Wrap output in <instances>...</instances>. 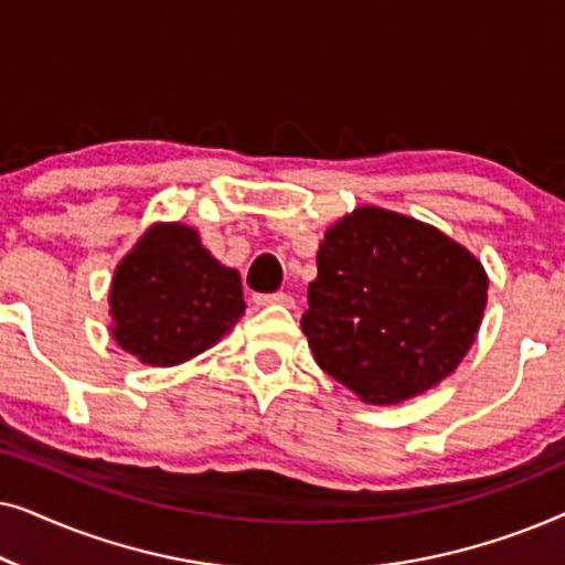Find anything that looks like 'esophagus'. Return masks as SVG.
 <instances>
[{
    "label": "esophagus",
    "instance_id": "1",
    "mask_svg": "<svg viewBox=\"0 0 565 565\" xmlns=\"http://www.w3.org/2000/svg\"><path fill=\"white\" fill-rule=\"evenodd\" d=\"M254 303H257V306H285V308H292V306H296V300H292L288 292H273V296H254Z\"/></svg>",
    "mask_w": 565,
    "mask_h": 565
}]
</instances>
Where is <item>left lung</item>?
Masks as SVG:
<instances>
[{
	"label": "left lung",
	"instance_id": "1",
	"mask_svg": "<svg viewBox=\"0 0 565 565\" xmlns=\"http://www.w3.org/2000/svg\"><path fill=\"white\" fill-rule=\"evenodd\" d=\"M300 329L316 362L365 404H401L452 373L481 327L489 277L466 246L362 205L316 254Z\"/></svg>",
	"mask_w": 565,
	"mask_h": 565
}]
</instances>
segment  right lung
I'll list each match as a JSON object with an SVG mask.
<instances>
[{
    "instance_id": "add662e5",
    "label": "right lung",
    "mask_w": 565,
    "mask_h": 565,
    "mask_svg": "<svg viewBox=\"0 0 565 565\" xmlns=\"http://www.w3.org/2000/svg\"><path fill=\"white\" fill-rule=\"evenodd\" d=\"M244 308L242 277L184 223H153L115 267L110 285L113 339L153 367L205 352Z\"/></svg>"
}]
</instances>
